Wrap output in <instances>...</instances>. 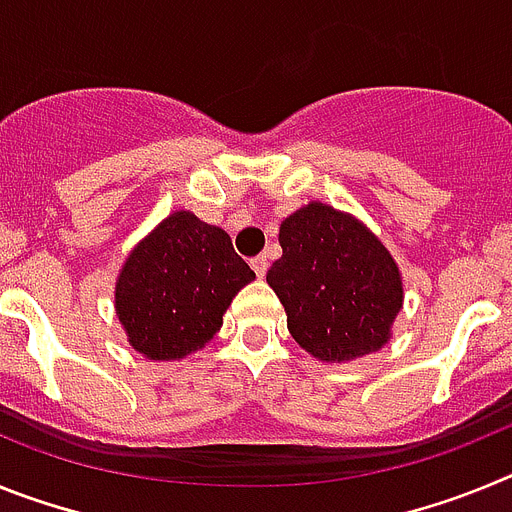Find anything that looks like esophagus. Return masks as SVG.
Wrapping results in <instances>:
<instances>
[{
  "instance_id": "esophagus-1",
  "label": "esophagus",
  "mask_w": 512,
  "mask_h": 512,
  "mask_svg": "<svg viewBox=\"0 0 512 512\" xmlns=\"http://www.w3.org/2000/svg\"><path fill=\"white\" fill-rule=\"evenodd\" d=\"M251 266H253V271L259 274V277H264L266 269H269V259H266V253H261V256L251 259Z\"/></svg>"
}]
</instances>
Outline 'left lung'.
Returning <instances> with one entry per match:
<instances>
[{"mask_svg":"<svg viewBox=\"0 0 512 512\" xmlns=\"http://www.w3.org/2000/svg\"><path fill=\"white\" fill-rule=\"evenodd\" d=\"M282 259L266 282L287 310V328L320 361L374 354L392 336L402 277L377 235L346 212L310 202L279 228Z\"/></svg>","mask_w":512,"mask_h":512,"instance_id":"1","label":"left lung"}]
</instances>
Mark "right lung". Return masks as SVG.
<instances>
[{"label":"right lung","instance_id":"add662e5","mask_svg":"<svg viewBox=\"0 0 512 512\" xmlns=\"http://www.w3.org/2000/svg\"><path fill=\"white\" fill-rule=\"evenodd\" d=\"M253 279L223 228L179 210L125 259L115 284L117 318L146 359H184L215 336L233 297Z\"/></svg>","mask_w":512,"mask_h":512}]
</instances>
